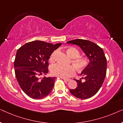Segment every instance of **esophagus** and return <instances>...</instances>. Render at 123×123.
Returning <instances> with one entry per match:
<instances>
[{
  "label": "esophagus",
  "instance_id": "esophagus-1",
  "mask_svg": "<svg viewBox=\"0 0 123 123\" xmlns=\"http://www.w3.org/2000/svg\"><path fill=\"white\" fill-rule=\"evenodd\" d=\"M63 80H64V81L65 82H69L70 80L69 79H64V78L63 79Z\"/></svg>",
  "mask_w": 123,
  "mask_h": 123
}]
</instances>
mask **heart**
<instances>
[{
  "label": "heart",
  "instance_id": "obj_1",
  "mask_svg": "<svg viewBox=\"0 0 123 123\" xmlns=\"http://www.w3.org/2000/svg\"><path fill=\"white\" fill-rule=\"evenodd\" d=\"M67 53L72 58L71 62L79 71L85 69L88 65V58L84 56H80V52L77 49L73 47H69L67 49ZM57 53L56 50L54 51L50 55L49 60L53 63L55 60V56ZM51 73L54 76L59 77L63 78H68L75 74V69L73 65H63L60 64H56L51 68Z\"/></svg>",
  "mask_w": 123,
  "mask_h": 123
}]
</instances>
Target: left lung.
<instances>
[{
  "label": "left lung",
  "instance_id": "left-lung-1",
  "mask_svg": "<svg viewBox=\"0 0 123 123\" xmlns=\"http://www.w3.org/2000/svg\"><path fill=\"white\" fill-rule=\"evenodd\" d=\"M67 43L78 45L89 59L88 65L82 70L80 75L85 77L82 80H75L77 86L69 90L74 96L80 99H87L97 93L105 80L106 74L107 61L103 49L93 42L86 40L75 39L68 41Z\"/></svg>",
  "mask_w": 123,
  "mask_h": 123
}]
</instances>
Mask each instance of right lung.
Listing matches in <instances>:
<instances>
[{"mask_svg":"<svg viewBox=\"0 0 123 123\" xmlns=\"http://www.w3.org/2000/svg\"><path fill=\"white\" fill-rule=\"evenodd\" d=\"M61 45L33 41L17 51L14 62L16 77L23 91L31 98H43L53 88L55 77H40L48 73V60Z\"/></svg>","mask_w":123,"mask_h":123,"instance_id":"obj_1","label":"right lung"}]
</instances>
